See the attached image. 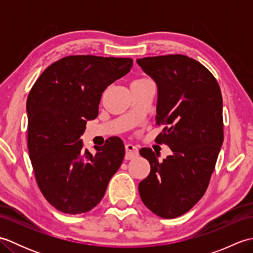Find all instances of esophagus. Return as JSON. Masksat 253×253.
<instances>
[{"mask_svg": "<svg viewBox=\"0 0 253 253\" xmlns=\"http://www.w3.org/2000/svg\"><path fill=\"white\" fill-rule=\"evenodd\" d=\"M126 150V154H125V159L126 160H131L135 159L139 155V150L136 146H133L131 143H127L125 146Z\"/></svg>", "mask_w": 253, "mask_h": 253, "instance_id": "34e87169", "label": "esophagus"}]
</instances>
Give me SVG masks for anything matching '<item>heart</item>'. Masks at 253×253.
Segmentation results:
<instances>
[{"mask_svg": "<svg viewBox=\"0 0 253 253\" xmlns=\"http://www.w3.org/2000/svg\"><path fill=\"white\" fill-rule=\"evenodd\" d=\"M143 79H146V78H140V79H136V80H133L132 83H137V82H141V80H143Z\"/></svg>", "mask_w": 253, "mask_h": 253, "instance_id": "1", "label": "heart"}]
</instances>
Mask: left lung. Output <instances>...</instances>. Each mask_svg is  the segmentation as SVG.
Returning a JSON list of instances; mask_svg holds the SVG:
<instances>
[{"label":"left lung","mask_w":253,"mask_h":253,"mask_svg":"<svg viewBox=\"0 0 253 253\" xmlns=\"http://www.w3.org/2000/svg\"><path fill=\"white\" fill-rule=\"evenodd\" d=\"M158 85L155 139L173 151L159 162L150 148L140 150L151 170L138 188L142 202L163 218H175L200 200L215 169L224 140L219 85L201 63L181 54L138 58Z\"/></svg>","instance_id":"left-lung-1"}]
</instances>
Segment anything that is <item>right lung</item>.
<instances>
[{"instance_id":"obj_1","label":"right lung","mask_w":253,"mask_h":253,"mask_svg":"<svg viewBox=\"0 0 253 253\" xmlns=\"http://www.w3.org/2000/svg\"><path fill=\"white\" fill-rule=\"evenodd\" d=\"M131 66V58L65 56L32 85L27 99L29 157L42 195L58 211H90L120 169L125 155L122 139L111 137L92 154L80 137L87 121L98 116L107 85Z\"/></svg>"}]
</instances>
